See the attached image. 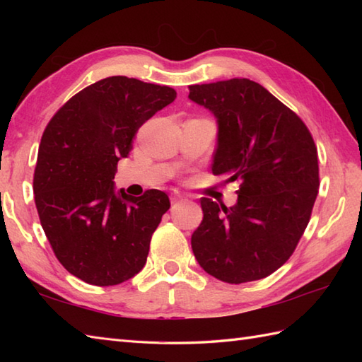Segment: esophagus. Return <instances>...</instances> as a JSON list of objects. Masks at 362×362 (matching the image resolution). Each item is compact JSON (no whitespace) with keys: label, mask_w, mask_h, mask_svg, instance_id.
Listing matches in <instances>:
<instances>
[{"label":"esophagus","mask_w":362,"mask_h":362,"mask_svg":"<svg viewBox=\"0 0 362 362\" xmlns=\"http://www.w3.org/2000/svg\"><path fill=\"white\" fill-rule=\"evenodd\" d=\"M182 201H185V199H183L180 194H174V196L171 197V204H179V202H182Z\"/></svg>","instance_id":"1"}]
</instances>
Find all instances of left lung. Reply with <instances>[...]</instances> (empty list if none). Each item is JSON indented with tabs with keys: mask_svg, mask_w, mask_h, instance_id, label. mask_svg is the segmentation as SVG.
<instances>
[{
	"mask_svg": "<svg viewBox=\"0 0 362 362\" xmlns=\"http://www.w3.org/2000/svg\"><path fill=\"white\" fill-rule=\"evenodd\" d=\"M188 88L218 122L213 174L240 182L230 209L201 199L194 257L221 281L264 279L286 263L310 222L319 191L316 144L294 112L250 79Z\"/></svg>",
	"mask_w": 362,
	"mask_h": 362,
	"instance_id": "left-lung-1",
	"label": "left lung"
}]
</instances>
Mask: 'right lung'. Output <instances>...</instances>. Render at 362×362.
<instances>
[{"instance_id": "1", "label": "right lung", "mask_w": 362, "mask_h": 362, "mask_svg": "<svg viewBox=\"0 0 362 362\" xmlns=\"http://www.w3.org/2000/svg\"><path fill=\"white\" fill-rule=\"evenodd\" d=\"M175 90L112 76L74 95L46 126L34 173L45 235L68 272L95 286L119 284L141 271L169 197L115 189V173L146 121Z\"/></svg>"}]
</instances>
